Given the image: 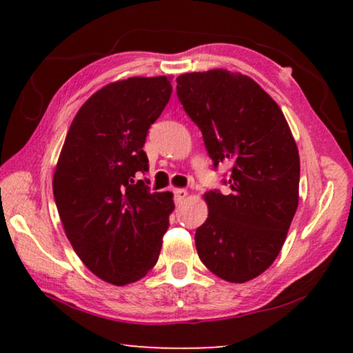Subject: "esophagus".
<instances>
[{
    "label": "esophagus",
    "instance_id": "1",
    "mask_svg": "<svg viewBox=\"0 0 353 353\" xmlns=\"http://www.w3.org/2000/svg\"><path fill=\"white\" fill-rule=\"evenodd\" d=\"M187 196H188V191L185 188H174V201L177 202V204L179 202L187 199Z\"/></svg>",
    "mask_w": 353,
    "mask_h": 353
}]
</instances>
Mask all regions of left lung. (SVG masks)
<instances>
[{"mask_svg":"<svg viewBox=\"0 0 353 353\" xmlns=\"http://www.w3.org/2000/svg\"><path fill=\"white\" fill-rule=\"evenodd\" d=\"M177 97L218 166L232 163L230 194L208 191L194 235L201 261L244 283L277 259L299 205V151L276 101L249 76L208 70L177 77Z\"/></svg>","mask_w":353,"mask_h":353,"instance_id":"left-lung-1","label":"left lung"}]
</instances>
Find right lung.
<instances>
[{"mask_svg": "<svg viewBox=\"0 0 353 353\" xmlns=\"http://www.w3.org/2000/svg\"><path fill=\"white\" fill-rule=\"evenodd\" d=\"M171 77L107 83L76 113L59 155L52 191L74 252L107 283H134L152 270L174 210L172 193H151L148 129L171 97Z\"/></svg>", "mask_w": 353, "mask_h": 353, "instance_id": "add662e5", "label": "right lung"}]
</instances>
